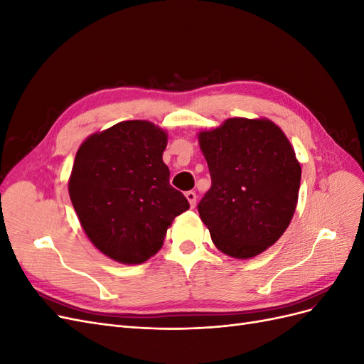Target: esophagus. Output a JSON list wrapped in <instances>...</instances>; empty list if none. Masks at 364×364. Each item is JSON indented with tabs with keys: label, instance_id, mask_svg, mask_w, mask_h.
<instances>
[{
	"label": "esophagus",
	"instance_id": "obj_1",
	"mask_svg": "<svg viewBox=\"0 0 364 364\" xmlns=\"http://www.w3.org/2000/svg\"><path fill=\"white\" fill-rule=\"evenodd\" d=\"M185 197H186V200L190 202V206L194 208V206H196V202H197L196 193H194V191H186V193H185Z\"/></svg>",
	"mask_w": 364,
	"mask_h": 364
}]
</instances>
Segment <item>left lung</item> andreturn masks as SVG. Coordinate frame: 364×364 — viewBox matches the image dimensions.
Masks as SVG:
<instances>
[{"label":"left lung","instance_id":"obj_1","mask_svg":"<svg viewBox=\"0 0 364 364\" xmlns=\"http://www.w3.org/2000/svg\"><path fill=\"white\" fill-rule=\"evenodd\" d=\"M197 136L213 182L197 209L213 243L237 259L259 255L285 232L297 205L293 146L269 118H228Z\"/></svg>","mask_w":364,"mask_h":364}]
</instances>
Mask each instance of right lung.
I'll return each mask as SVG.
<instances>
[{
  "instance_id": "obj_1",
  "label": "right lung",
  "mask_w": 364,
  "mask_h": 364,
  "mask_svg": "<svg viewBox=\"0 0 364 364\" xmlns=\"http://www.w3.org/2000/svg\"><path fill=\"white\" fill-rule=\"evenodd\" d=\"M168 135L146 119L87 136L75 153L68 191L91 243L121 264L158 253L173 220L190 208L162 161Z\"/></svg>"
}]
</instances>
